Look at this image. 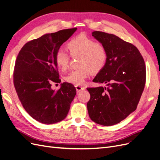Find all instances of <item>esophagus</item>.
Instances as JSON below:
<instances>
[{
    "label": "esophagus",
    "instance_id": "esophagus-1",
    "mask_svg": "<svg viewBox=\"0 0 160 160\" xmlns=\"http://www.w3.org/2000/svg\"><path fill=\"white\" fill-rule=\"evenodd\" d=\"M76 87V91H77V92H81V91H82V90H85V87H84V86H75Z\"/></svg>",
    "mask_w": 160,
    "mask_h": 160
}]
</instances>
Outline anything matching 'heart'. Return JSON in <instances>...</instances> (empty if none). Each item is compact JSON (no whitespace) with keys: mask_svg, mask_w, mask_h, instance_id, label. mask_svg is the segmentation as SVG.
Returning <instances> with one entry per match:
<instances>
[{"mask_svg":"<svg viewBox=\"0 0 160 160\" xmlns=\"http://www.w3.org/2000/svg\"><path fill=\"white\" fill-rule=\"evenodd\" d=\"M67 47L71 57H80V68L72 70L65 77L69 83L77 86L81 85L90 76L91 71L98 72L105 65L108 60V52L104 45L96 40L80 33L70 40ZM70 57L66 51L59 49L57 51L55 61L57 66L62 70L68 67Z\"/></svg>","mask_w":160,"mask_h":160,"instance_id":"1","label":"heart"}]
</instances>
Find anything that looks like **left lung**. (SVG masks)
<instances>
[{"label":"left lung","mask_w":160,"mask_h":160,"mask_svg":"<svg viewBox=\"0 0 160 160\" xmlns=\"http://www.w3.org/2000/svg\"><path fill=\"white\" fill-rule=\"evenodd\" d=\"M92 36L108 52L107 62L93 82L107 87L87 88L88 114L99 125H114L137 108L146 83L145 62L137 47L113 34L96 31Z\"/></svg>","instance_id":"1"}]
</instances>
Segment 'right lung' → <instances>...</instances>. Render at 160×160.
Segmentation results:
<instances>
[{"label":"right lung","mask_w":160,"mask_h":160,"mask_svg":"<svg viewBox=\"0 0 160 160\" xmlns=\"http://www.w3.org/2000/svg\"><path fill=\"white\" fill-rule=\"evenodd\" d=\"M76 29H62L28 41L16 58L13 81L18 97L27 113L43 124L65 119L76 96L75 87L67 82L57 91L51 87L61 81L55 61L56 52Z\"/></svg>","instance_id":"right-lung-1"}]
</instances>
